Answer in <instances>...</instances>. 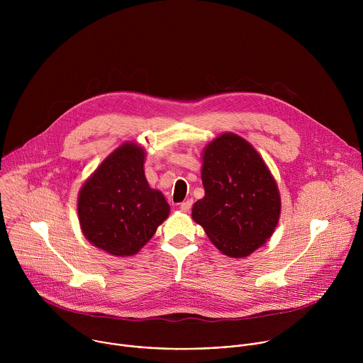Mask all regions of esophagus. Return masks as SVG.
<instances>
[{
  "instance_id": "34e87169",
  "label": "esophagus",
  "mask_w": 363,
  "mask_h": 363,
  "mask_svg": "<svg viewBox=\"0 0 363 363\" xmlns=\"http://www.w3.org/2000/svg\"><path fill=\"white\" fill-rule=\"evenodd\" d=\"M191 206H192V199H186V201L181 202V205H179V210H181L182 213H189Z\"/></svg>"
}]
</instances>
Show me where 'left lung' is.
Masks as SVG:
<instances>
[{"label": "left lung", "instance_id": "obj_1", "mask_svg": "<svg viewBox=\"0 0 363 363\" xmlns=\"http://www.w3.org/2000/svg\"><path fill=\"white\" fill-rule=\"evenodd\" d=\"M203 198L192 220L225 255L242 258L273 235L281 211L277 182L252 145L227 132L202 150Z\"/></svg>", "mask_w": 363, "mask_h": 363}]
</instances>
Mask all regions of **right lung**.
<instances>
[{
    "mask_svg": "<svg viewBox=\"0 0 363 363\" xmlns=\"http://www.w3.org/2000/svg\"><path fill=\"white\" fill-rule=\"evenodd\" d=\"M146 150L125 142L86 179L77 196L83 235L115 257L135 255L168 218L171 206L145 177Z\"/></svg>",
    "mask_w": 363,
    "mask_h": 363,
    "instance_id": "add662e5",
    "label": "right lung"
}]
</instances>
